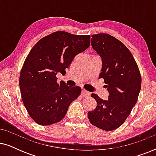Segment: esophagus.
<instances>
[{
	"instance_id": "esophagus-1",
	"label": "esophagus",
	"mask_w": 156,
	"mask_h": 156,
	"mask_svg": "<svg viewBox=\"0 0 156 156\" xmlns=\"http://www.w3.org/2000/svg\"><path fill=\"white\" fill-rule=\"evenodd\" d=\"M82 94L83 97H89V96H90V92H89V91L85 90L84 89H82Z\"/></svg>"
}]
</instances>
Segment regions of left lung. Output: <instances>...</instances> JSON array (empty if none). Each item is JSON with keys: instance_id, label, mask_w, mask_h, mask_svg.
Returning <instances> with one entry per match:
<instances>
[{"instance_id": "obj_1", "label": "left lung", "mask_w": 156, "mask_h": 156, "mask_svg": "<svg viewBox=\"0 0 156 156\" xmlns=\"http://www.w3.org/2000/svg\"><path fill=\"white\" fill-rule=\"evenodd\" d=\"M91 37L92 48L102 59L99 78L104 79L108 97L104 100L91 94L97 107L88 112V119L94 126L112 131L124 123L137 102L141 76L135 59L123 42L106 33Z\"/></svg>"}]
</instances>
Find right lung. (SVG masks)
<instances>
[{"instance_id":"right-lung-1","label":"right lung","mask_w":156,"mask_h":156,"mask_svg":"<svg viewBox=\"0 0 156 156\" xmlns=\"http://www.w3.org/2000/svg\"><path fill=\"white\" fill-rule=\"evenodd\" d=\"M90 45V35H76L64 31L42 37L25 59L20 74L23 104L38 124L48 126L65 117L68 108L81 94L80 87L57 83V74H65L76 55Z\"/></svg>"}]
</instances>
